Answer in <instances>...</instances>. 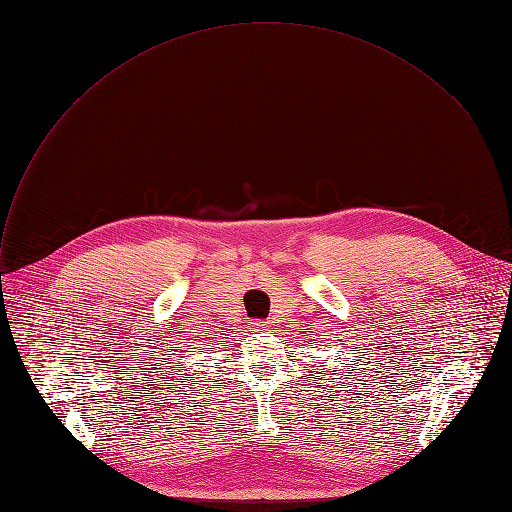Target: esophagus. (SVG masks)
Segmentation results:
<instances>
[{
    "instance_id": "esophagus-1",
    "label": "esophagus",
    "mask_w": 512,
    "mask_h": 512,
    "mask_svg": "<svg viewBox=\"0 0 512 512\" xmlns=\"http://www.w3.org/2000/svg\"><path fill=\"white\" fill-rule=\"evenodd\" d=\"M249 328H251L253 332H261V330L267 328V322H265V320H253V322H249Z\"/></svg>"
}]
</instances>
